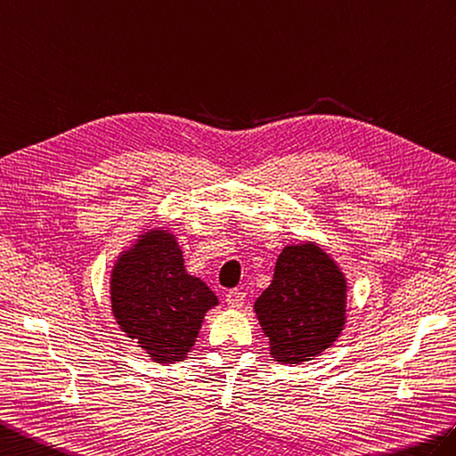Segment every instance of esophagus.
<instances>
[{
    "mask_svg": "<svg viewBox=\"0 0 456 456\" xmlns=\"http://www.w3.org/2000/svg\"><path fill=\"white\" fill-rule=\"evenodd\" d=\"M244 300H246V295L238 289H232V290L226 292V305L230 308H236V310L241 308V306H244Z\"/></svg>",
    "mask_w": 456,
    "mask_h": 456,
    "instance_id": "obj_1",
    "label": "esophagus"
}]
</instances>
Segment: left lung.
I'll return each instance as SVG.
<instances>
[{
  "instance_id": "8db88e82",
  "label": "left lung",
  "mask_w": 456,
  "mask_h": 456,
  "mask_svg": "<svg viewBox=\"0 0 456 456\" xmlns=\"http://www.w3.org/2000/svg\"><path fill=\"white\" fill-rule=\"evenodd\" d=\"M254 310L271 357L302 365L333 346L346 326V273L316 241L285 246Z\"/></svg>"
}]
</instances>
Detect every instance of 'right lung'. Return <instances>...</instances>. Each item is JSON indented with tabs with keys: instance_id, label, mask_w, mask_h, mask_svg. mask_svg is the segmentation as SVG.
<instances>
[{
	"instance_id": "1",
	"label": "right lung",
	"mask_w": 456,
	"mask_h": 456,
	"mask_svg": "<svg viewBox=\"0 0 456 456\" xmlns=\"http://www.w3.org/2000/svg\"><path fill=\"white\" fill-rule=\"evenodd\" d=\"M110 310L126 338L151 361H183L218 298L205 281L189 275L183 251L167 228H144L110 271Z\"/></svg>"
}]
</instances>
